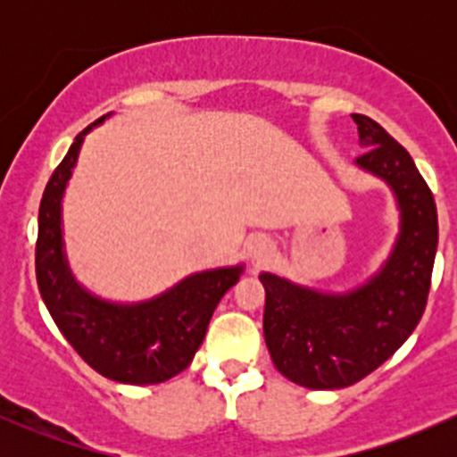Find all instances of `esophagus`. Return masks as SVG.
Here are the masks:
<instances>
[{"label": "esophagus", "instance_id": "esophagus-1", "mask_svg": "<svg viewBox=\"0 0 457 457\" xmlns=\"http://www.w3.org/2000/svg\"><path fill=\"white\" fill-rule=\"evenodd\" d=\"M267 252H270V243H267L265 238H256V241H252L250 256L254 258V261H262V258L267 256Z\"/></svg>", "mask_w": 457, "mask_h": 457}]
</instances>
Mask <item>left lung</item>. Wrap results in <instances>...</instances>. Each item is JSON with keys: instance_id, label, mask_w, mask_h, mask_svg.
<instances>
[{"instance_id": "1", "label": "left lung", "mask_w": 457, "mask_h": 457, "mask_svg": "<svg viewBox=\"0 0 457 457\" xmlns=\"http://www.w3.org/2000/svg\"><path fill=\"white\" fill-rule=\"evenodd\" d=\"M356 165L382 179L400 210L389 258L361 287L318 292L262 271V334L276 370L307 389H343L370 376L411 336L425 314L437 250V212L409 152L365 114H352Z\"/></svg>"}]
</instances>
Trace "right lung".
I'll return each instance as SVG.
<instances>
[{"instance_id": "obj_1", "label": "right lung", "mask_w": 457, "mask_h": 457, "mask_svg": "<svg viewBox=\"0 0 457 457\" xmlns=\"http://www.w3.org/2000/svg\"><path fill=\"white\" fill-rule=\"evenodd\" d=\"M108 117L75 137L46 186L35 250L37 285L59 331L92 370L126 385H159L190 365L216 305L238 283L243 265L196 271L141 303L104 301L77 283L63 250L62 199L86 135Z\"/></svg>"}]
</instances>
